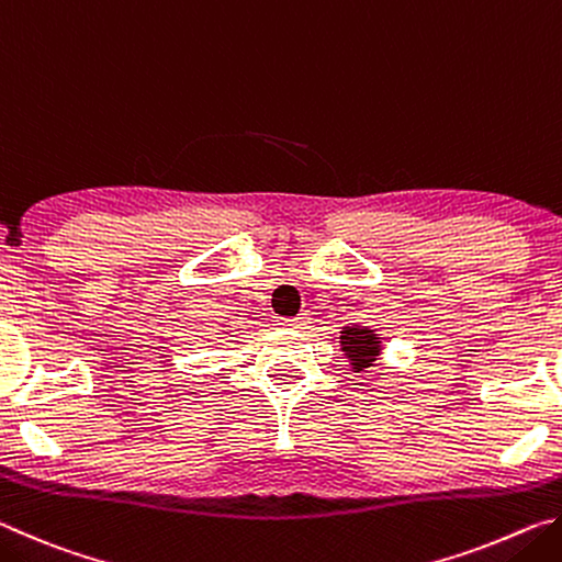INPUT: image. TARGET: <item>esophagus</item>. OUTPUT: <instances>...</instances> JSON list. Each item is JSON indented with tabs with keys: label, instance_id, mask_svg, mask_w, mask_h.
I'll list each match as a JSON object with an SVG mask.
<instances>
[{
	"label": "esophagus",
	"instance_id": "34e87169",
	"mask_svg": "<svg viewBox=\"0 0 562 562\" xmlns=\"http://www.w3.org/2000/svg\"><path fill=\"white\" fill-rule=\"evenodd\" d=\"M280 325L288 327V329H307L310 317L300 315V317H292V319H280Z\"/></svg>",
	"mask_w": 562,
	"mask_h": 562
}]
</instances>
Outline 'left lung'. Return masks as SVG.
Here are the masks:
<instances>
[{"label": "left lung", "mask_w": 562, "mask_h": 562, "mask_svg": "<svg viewBox=\"0 0 562 562\" xmlns=\"http://www.w3.org/2000/svg\"><path fill=\"white\" fill-rule=\"evenodd\" d=\"M339 347L351 361L355 372H364L376 361L379 351H382V337L369 327H345L339 335Z\"/></svg>", "instance_id": "1"}]
</instances>
